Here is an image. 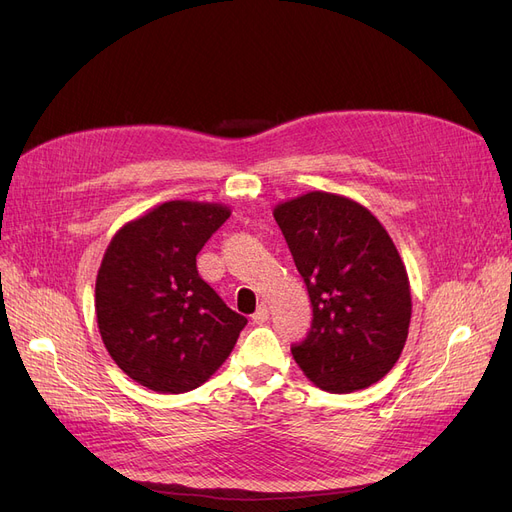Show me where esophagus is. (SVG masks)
Returning a JSON list of instances; mask_svg holds the SVG:
<instances>
[{"mask_svg":"<svg viewBox=\"0 0 512 512\" xmlns=\"http://www.w3.org/2000/svg\"><path fill=\"white\" fill-rule=\"evenodd\" d=\"M267 319H269V309H267V304H260L258 309H256V313L252 315V321H254L256 325H262V323H267Z\"/></svg>","mask_w":512,"mask_h":512,"instance_id":"esophagus-1","label":"esophagus"}]
</instances>
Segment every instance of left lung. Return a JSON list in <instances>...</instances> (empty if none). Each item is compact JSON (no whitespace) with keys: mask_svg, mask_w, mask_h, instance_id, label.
Returning <instances> with one entry per match:
<instances>
[{"mask_svg":"<svg viewBox=\"0 0 512 512\" xmlns=\"http://www.w3.org/2000/svg\"><path fill=\"white\" fill-rule=\"evenodd\" d=\"M313 306L311 332L292 355L321 391L353 393L384 378L410 330L405 264L361 203L313 191L273 212Z\"/></svg>","mask_w":512,"mask_h":512,"instance_id":"1","label":"left lung"}]
</instances>
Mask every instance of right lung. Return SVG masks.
<instances>
[{
  "instance_id": "1",
  "label": "right lung",
  "mask_w": 512,
  "mask_h": 512,
  "mask_svg": "<svg viewBox=\"0 0 512 512\" xmlns=\"http://www.w3.org/2000/svg\"><path fill=\"white\" fill-rule=\"evenodd\" d=\"M229 216L220 203L166 201L124 224L102 258L94 300L102 342L151 391L201 386L248 323L197 271V254Z\"/></svg>"
}]
</instances>
